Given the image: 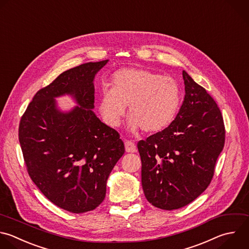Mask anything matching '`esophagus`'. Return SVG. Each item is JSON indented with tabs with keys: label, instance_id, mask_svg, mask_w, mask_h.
<instances>
[{
	"label": "esophagus",
	"instance_id": "obj_1",
	"mask_svg": "<svg viewBox=\"0 0 249 249\" xmlns=\"http://www.w3.org/2000/svg\"><path fill=\"white\" fill-rule=\"evenodd\" d=\"M124 147H125V151L127 153H132V152H135V144L132 142V141H129V140H125L124 141Z\"/></svg>",
	"mask_w": 249,
	"mask_h": 249
}]
</instances>
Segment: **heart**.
Instances as JSON below:
<instances>
[{
	"label": "heart",
	"mask_w": 249,
	"mask_h": 249,
	"mask_svg": "<svg viewBox=\"0 0 249 249\" xmlns=\"http://www.w3.org/2000/svg\"><path fill=\"white\" fill-rule=\"evenodd\" d=\"M181 103V88L175 79L147 69L124 68L113 75L112 88L101 89L98 110L108 125L117 127L128 105L129 129L155 132L174 121Z\"/></svg>",
	"instance_id": "1"
}]
</instances>
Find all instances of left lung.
I'll return each mask as SVG.
<instances>
[{"label": "left lung", "instance_id": "left-lung-1", "mask_svg": "<svg viewBox=\"0 0 249 249\" xmlns=\"http://www.w3.org/2000/svg\"><path fill=\"white\" fill-rule=\"evenodd\" d=\"M182 75L185 96L174 121L137 143L144 195L165 210L189 204L207 188L225 143L217 104L186 71Z\"/></svg>", "mask_w": 249, "mask_h": 249}]
</instances>
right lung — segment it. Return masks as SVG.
Listing matches in <instances>:
<instances>
[{"instance_id":"obj_1","label":"right lung","mask_w":249,"mask_h":249,"mask_svg":"<svg viewBox=\"0 0 249 249\" xmlns=\"http://www.w3.org/2000/svg\"><path fill=\"white\" fill-rule=\"evenodd\" d=\"M108 61L60 74L35 94L19 124L32 181L53 203L73 213L93 210L103 201L108 177L124 153L120 134L93 112V82ZM66 95L77 105L62 110L56 98Z\"/></svg>"}]
</instances>
